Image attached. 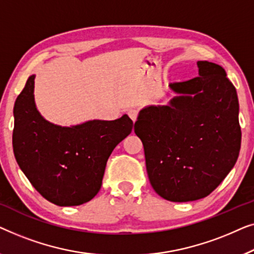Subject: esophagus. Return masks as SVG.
Here are the masks:
<instances>
[{"instance_id": "obj_1", "label": "esophagus", "mask_w": 254, "mask_h": 254, "mask_svg": "<svg viewBox=\"0 0 254 254\" xmlns=\"http://www.w3.org/2000/svg\"><path fill=\"white\" fill-rule=\"evenodd\" d=\"M138 114H139V110L137 108H131L127 110V115L132 121H133V122H135V120H137Z\"/></svg>"}]
</instances>
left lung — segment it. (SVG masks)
Wrapping results in <instances>:
<instances>
[{
  "instance_id": "obj_1",
  "label": "left lung",
  "mask_w": 254,
  "mask_h": 254,
  "mask_svg": "<svg viewBox=\"0 0 254 254\" xmlns=\"http://www.w3.org/2000/svg\"><path fill=\"white\" fill-rule=\"evenodd\" d=\"M199 77L170 83L180 96L139 113L134 133L144 145L147 175L160 197L205 198L237 161L242 131L238 98L226 70L199 61Z\"/></svg>"
}]
</instances>
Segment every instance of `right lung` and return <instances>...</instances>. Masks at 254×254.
Masks as SVG:
<instances>
[{
    "mask_svg": "<svg viewBox=\"0 0 254 254\" xmlns=\"http://www.w3.org/2000/svg\"><path fill=\"white\" fill-rule=\"evenodd\" d=\"M34 78H28L13 107L12 146L16 161L33 188L59 206H78L100 191L113 149L131 133L133 122L90 121L62 127L41 117L34 103Z\"/></svg>",
    "mask_w": 254,
    "mask_h": 254,
    "instance_id": "add662e5",
    "label": "right lung"
}]
</instances>
